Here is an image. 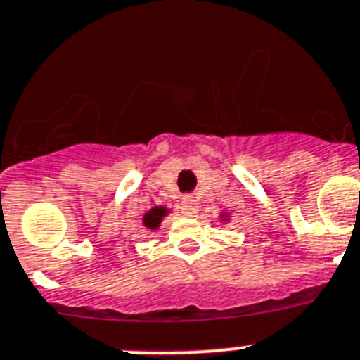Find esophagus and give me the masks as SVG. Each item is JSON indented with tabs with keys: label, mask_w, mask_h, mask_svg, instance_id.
<instances>
[{
	"label": "esophagus",
	"mask_w": 360,
	"mask_h": 360,
	"mask_svg": "<svg viewBox=\"0 0 360 360\" xmlns=\"http://www.w3.org/2000/svg\"><path fill=\"white\" fill-rule=\"evenodd\" d=\"M198 201L193 198H190V195L188 198H184L183 202H181V212H183L186 217H193V215L198 214Z\"/></svg>",
	"instance_id": "esophagus-1"
}]
</instances>
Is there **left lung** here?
I'll list each match as a JSON object with an SVG mask.
<instances>
[{
	"mask_svg": "<svg viewBox=\"0 0 360 360\" xmlns=\"http://www.w3.org/2000/svg\"><path fill=\"white\" fill-rule=\"evenodd\" d=\"M228 217H230L228 214H221V221H228Z\"/></svg>",
	"mask_w": 360,
	"mask_h": 360,
	"instance_id": "1",
	"label": "left lung"
}]
</instances>
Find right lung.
<instances>
[{"label":"right lung","instance_id":"obj_1","mask_svg":"<svg viewBox=\"0 0 360 360\" xmlns=\"http://www.w3.org/2000/svg\"><path fill=\"white\" fill-rule=\"evenodd\" d=\"M168 214H170V210H168L167 206H152V208L143 215V224H145L146 228H150V230H158V228L161 226V221L167 217Z\"/></svg>","mask_w":360,"mask_h":360}]
</instances>
